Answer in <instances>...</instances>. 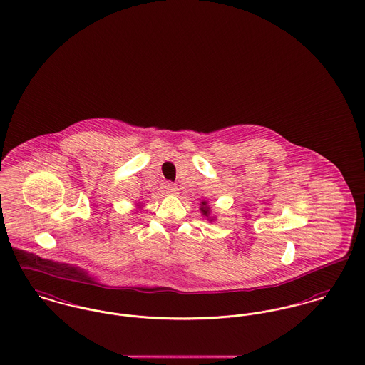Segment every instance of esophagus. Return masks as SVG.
I'll use <instances>...</instances> for the list:
<instances>
[{"label": "esophagus", "instance_id": "esophagus-1", "mask_svg": "<svg viewBox=\"0 0 365 365\" xmlns=\"http://www.w3.org/2000/svg\"><path fill=\"white\" fill-rule=\"evenodd\" d=\"M165 189H167V193L168 194H176V192H178V186L175 183H172V182L167 183Z\"/></svg>", "mask_w": 365, "mask_h": 365}]
</instances>
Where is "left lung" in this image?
<instances>
[{
    "instance_id": "obj_1",
    "label": "left lung",
    "mask_w": 365,
    "mask_h": 365,
    "mask_svg": "<svg viewBox=\"0 0 365 365\" xmlns=\"http://www.w3.org/2000/svg\"><path fill=\"white\" fill-rule=\"evenodd\" d=\"M201 211H202V214L205 215V216H208V214H210V208L207 207V202H202Z\"/></svg>"
}]
</instances>
